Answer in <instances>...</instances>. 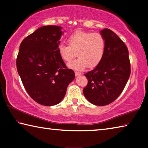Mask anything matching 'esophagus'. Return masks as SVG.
Listing matches in <instances>:
<instances>
[{
  "label": "esophagus",
  "mask_w": 148,
  "mask_h": 148,
  "mask_svg": "<svg viewBox=\"0 0 148 148\" xmlns=\"http://www.w3.org/2000/svg\"><path fill=\"white\" fill-rule=\"evenodd\" d=\"M82 74L80 73V72H75V75H76V76H79L81 75Z\"/></svg>",
  "instance_id": "esophagus-1"
}]
</instances>
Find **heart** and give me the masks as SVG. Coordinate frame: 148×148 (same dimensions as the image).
<instances>
[{"mask_svg":"<svg viewBox=\"0 0 148 148\" xmlns=\"http://www.w3.org/2000/svg\"><path fill=\"white\" fill-rule=\"evenodd\" d=\"M69 46L60 44L58 53L65 62H70L75 57L76 61L69 64L70 68L82 71L87 66L95 68L101 63L105 52V40L99 32L78 31L72 34L68 38Z\"/></svg>","mask_w":148,"mask_h":148,"instance_id":"1","label":"heart"}]
</instances>
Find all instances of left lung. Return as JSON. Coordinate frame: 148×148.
<instances>
[{
    "label": "left lung",
    "instance_id": "8db88e82",
    "mask_svg": "<svg viewBox=\"0 0 148 148\" xmlns=\"http://www.w3.org/2000/svg\"><path fill=\"white\" fill-rule=\"evenodd\" d=\"M105 40L104 57L98 66L85 74L88 79L84 94L97 106L114 102L123 90L131 74L129 51L118 36L111 30L100 32Z\"/></svg>",
    "mask_w": 148,
    "mask_h": 148
}]
</instances>
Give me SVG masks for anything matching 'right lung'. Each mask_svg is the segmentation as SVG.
Returning a JSON list of instances; mask_svg holds the SVG:
<instances>
[{"label":"right lung","instance_id":"1","mask_svg":"<svg viewBox=\"0 0 148 148\" xmlns=\"http://www.w3.org/2000/svg\"><path fill=\"white\" fill-rule=\"evenodd\" d=\"M61 29L56 25L36 29L22 41L17 55V69L25 89L44 106L59 104L75 77L58 53Z\"/></svg>","mask_w":148,"mask_h":148}]
</instances>
